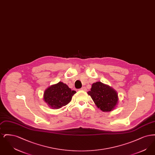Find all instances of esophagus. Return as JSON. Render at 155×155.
<instances>
[{"instance_id": "esophagus-1", "label": "esophagus", "mask_w": 155, "mask_h": 155, "mask_svg": "<svg viewBox=\"0 0 155 155\" xmlns=\"http://www.w3.org/2000/svg\"><path fill=\"white\" fill-rule=\"evenodd\" d=\"M81 90H82V91H86L87 90V88H86V87H82V88H81L80 89Z\"/></svg>"}]
</instances>
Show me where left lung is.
Here are the masks:
<instances>
[{
    "mask_svg": "<svg viewBox=\"0 0 155 155\" xmlns=\"http://www.w3.org/2000/svg\"><path fill=\"white\" fill-rule=\"evenodd\" d=\"M88 94L91 96L96 106L103 111L113 110L118 103L117 92L101 82L94 83Z\"/></svg>",
    "mask_w": 155,
    "mask_h": 155,
    "instance_id": "obj_1",
    "label": "left lung"
}]
</instances>
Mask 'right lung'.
Masks as SVG:
<instances>
[{"label": "right lung", "instance_id": "1", "mask_svg": "<svg viewBox=\"0 0 155 155\" xmlns=\"http://www.w3.org/2000/svg\"><path fill=\"white\" fill-rule=\"evenodd\" d=\"M76 91H72L66 84L59 82L45 91L44 100L50 107L58 109L71 101Z\"/></svg>", "mask_w": 155, "mask_h": 155}]
</instances>
